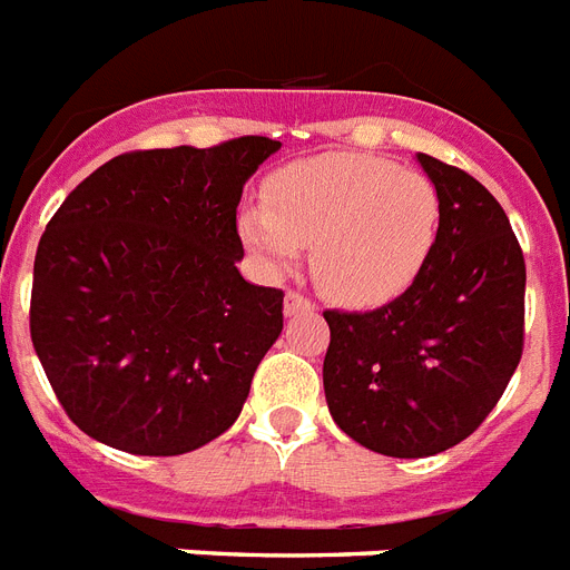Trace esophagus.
Masks as SVG:
<instances>
[{
    "instance_id": "esophagus-1",
    "label": "esophagus",
    "mask_w": 570,
    "mask_h": 570,
    "mask_svg": "<svg viewBox=\"0 0 570 570\" xmlns=\"http://www.w3.org/2000/svg\"><path fill=\"white\" fill-rule=\"evenodd\" d=\"M312 312H314L312 299H306L303 294H297V291H288V294H285V314H288V317H297V314H312Z\"/></svg>"
}]
</instances>
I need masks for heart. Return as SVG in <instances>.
Instances as JSON below:
<instances>
[{
    "label": "heart",
    "mask_w": 570,
    "mask_h": 570,
    "mask_svg": "<svg viewBox=\"0 0 570 570\" xmlns=\"http://www.w3.org/2000/svg\"><path fill=\"white\" fill-rule=\"evenodd\" d=\"M439 229V188L373 156L291 164L267 185V206L253 203L238 217L244 244L271 271H288L312 247L317 288L344 306H376L409 288Z\"/></svg>",
    "instance_id": "1"
}]
</instances>
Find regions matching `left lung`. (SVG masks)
<instances>
[{
    "instance_id": "left-lung-1",
    "label": "left lung",
    "mask_w": 570,
    "mask_h": 570,
    "mask_svg": "<svg viewBox=\"0 0 570 570\" xmlns=\"http://www.w3.org/2000/svg\"><path fill=\"white\" fill-rule=\"evenodd\" d=\"M417 161L441 197L423 271L373 312H323L332 421L394 459L465 441L498 406L523 350L527 267L507 212L465 170L423 153Z\"/></svg>"
}]
</instances>
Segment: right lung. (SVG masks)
<instances>
[{
  "label": "right lung",
  "instance_id": "obj_1",
  "mask_svg": "<svg viewBox=\"0 0 570 570\" xmlns=\"http://www.w3.org/2000/svg\"><path fill=\"white\" fill-rule=\"evenodd\" d=\"M279 147L247 135L126 153L55 212L35 256L31 344L90 439L179 456L238 421L285 294L240 276L235 214Z\"/></svg>",
  "mask_w": 570,
  "mask_h": 570
}]
</instances>
